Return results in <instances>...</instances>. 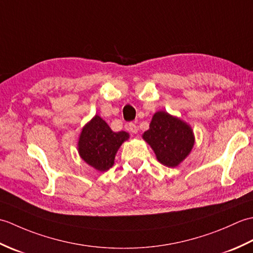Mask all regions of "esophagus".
<instances>
[{
    "mask_svg": "<svg viewBox=\"0 0 253 253\" xmlns=\"http://www.w3.org/2000/svg\"><path fill=\"white\" fill-rule=\"evenodd\" d=\"M127 128H128V130H129L131 133H137L138 132V127H137L136 124L129 123L127 125Z\"/></svg>",
    "mask_w": 253,
    "mask_h": 253,
    "instance_id": "1",
    "label": "esophagus"
}]
</instances>
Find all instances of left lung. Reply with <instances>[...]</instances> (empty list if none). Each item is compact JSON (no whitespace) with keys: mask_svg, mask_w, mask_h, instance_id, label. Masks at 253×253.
<instances>
[{"mask_svg":"<svg viewBox=\"0 0 253 253\" xmlns=\"http://www.w3.org/2000/svg\"><path fill=\"white\" fill-rule=\"evenodd\" d=\"M142 138L152 148L159 162L171 169L190 154L195 144V133L189 124L165 111L154 113Z\"/></svg>","mask_w":253,"mask_h":253,"instance_id":"left-lung-1","label":"left lung"}]
</instances>
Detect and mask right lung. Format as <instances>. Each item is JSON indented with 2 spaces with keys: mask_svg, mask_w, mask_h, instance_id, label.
<instances>
[{
  "mask_svg": "<svg viewBox=\"0 0 253 253\" xmlns=\"http://www.w3.org/2000/svg\"><path fill=\"white\" fill-rule=\"evenodd\" d=\"M129 139L126 131H113L106 122L94 115L83 127L78 138V153L85 163L99 171L114 165L115 155L122 144Z\"/></svg>",
  "mask_w": 253,
  "mask_h": 253,
  "instance_id": "right-lung-1",
  "label": "right lung"
}]
</instances>
